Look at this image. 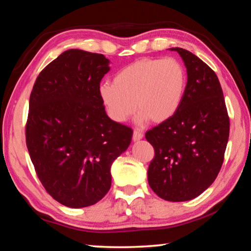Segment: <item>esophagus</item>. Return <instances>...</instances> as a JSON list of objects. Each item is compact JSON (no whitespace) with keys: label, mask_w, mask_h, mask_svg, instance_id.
<instances>
[{"label":"esophagus","mask_w":251,"mask_h":251,"mask_svg":"<svg viewBox=\"0 0 251 251\" xmlns=\"http://www.w3.org/2000/svg\"><path fill=\"white\" fill-rule=\"evenodd\" d=\"M144 137V134L142 133L139 129H135L134 133H133V141L134 142H137V141H141V139Z\"/></svg>","instance_id":"esophagus-1"}]
</instances>
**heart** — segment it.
<instances>
[{
    "instance_id": "obj_1",
    "label": "heart",
    "mask_w": 251,
    "mask_h": 251,
    "mask_svg": "<svg viewBox=\"0 0 251 251\" xmlns=\"http://www.w3.org/2000/svg\"><path fill=\"white\" fill-rule=\"evenodd\" d=\"M187 74L175 58H141L123 67L113 84H101L100 97L113 121L123 123L139 110L137 122L164 123L184 100Z\"/></svg>"
}]
</instances>
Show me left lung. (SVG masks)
Listing matches in <instances>:
<instances>
[{
  "label": "left lung",
  "mask_w": 251,
  "mask_h": 251,
  "mask_svg": "<svg viewBox=\"0 0 251 251\" xmlns=\"http://www.w3.org/2000/svg\"><path fill=\"white\" fill-rule=\"evenodd\" d=\"M187 70L184 100L171 120L148 130L155 151L148 184L168 201H187L209 187L222 168L229 117L215 72L189 50L173 48Z\"/></svg>",
  "instance_id": "1"
}]
</instances>
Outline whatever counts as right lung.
Masks as SVG:
<instances>
[{"mask_svg":"<svg viewBox=\"0 0 251 251\" xmlns=\"http://www.w3.org/2000/svg\"><path fill=\"white\" fill-rule=\"evenodd\" d=\"M109 70L104 55L67 50L41 72L29 96L28 154L46 192L66 207L100 201L113 161L131 142L133 129L110 120L100 100Z\"/></svg>","mask_w":251,"mask_h":251,"instance_id":"obj_1","label":"right lung"}]
</instances>
